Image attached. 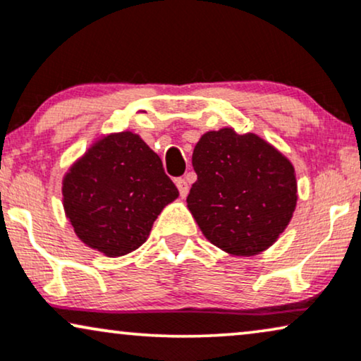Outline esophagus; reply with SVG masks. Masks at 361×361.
Here are the masks:
<instances>
[{
  "label": "esophagus",
  "instance_id": "34e87169",
  "mask_svg": "<svg viewBox=\"0 0 361 361\" xmlns=\"http://www.w3.org/2000/svg\"><path fill=\"white\" fill-rule=\"evenodd\" d=\"M176 185H177V189H179L180 197H185V195L189 194V182H187L185 179H177Z\"/></svg>",
  "mask_w": 361,
  "mask_h": 361
}]
</instances>
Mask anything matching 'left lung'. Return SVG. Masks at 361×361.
<instances>
[{"instance_id":"left-lung-1","label":"left lung","mask_w":361,"mask_h":361,"mask_svg":"<svg viewBox=\"0 0 361 361\" xmlns=\"http://www.w3.org/2000/svg\"><path fill=\"white\" fill-rule=\"evenodd\" d=\"M197 180L187 207L205 238L231 255L250 257L277 242L297 207L292 162L257 134L209 130L192 154Z\"/></svg>"}]
</instances>
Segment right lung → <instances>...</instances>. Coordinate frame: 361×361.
Returning <instances> with one entry per match:
<instances>
[{
	"label": "right lung",
	"mask_w": 361,
	"mask_h": 361,
	"mask_svg": "<svg viewBox=\"0 0 361 361\" xmlns=\"http://www.w3.org/2000/svg\"><path fill=\"white\" fill-rule=\"evenodd\" d=\"M177 197L161 157L130 130L94 140L63 179L64 212L74 232L106 257L139 249Z\"/></svg>",
	"instance_id": "obj_1"
}]
</instances>
